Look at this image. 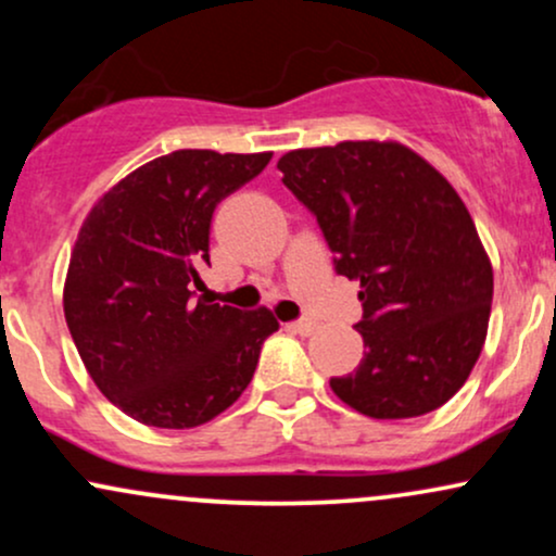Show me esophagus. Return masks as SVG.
I'll return each mask as SVG.
<instances>
[{"mask_svg": "<svg viewBox=\"0 0 556 556\" xmlns=\"http://www.w3.org/2000/svg\"><path fill=\"white\" fill-rule=\"evenodd\" d=\"M287 327H290L300 337H308V334H314V331H316V321H314V318H298V321L287 324Z\"/></svg>", "mask_w": 556, "mask_h": 556, "instance_id": "esophagus-1", "label": "esophagus"}]
</instances>
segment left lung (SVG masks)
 Masks as SVG:
<instances>
[{
    "instance_id": "1",
    "label": "left lung",
    "mask_w": 556,
    "mask_h": 556,
    "mask_svg": "<svg viewBox=\"0 0 556 556\" xmlns=\"http://www.w3.org/2000/svg\"><path fill=\"white\" fill-rule=\"evenodd\" d=\"M277 169L316 216L334 271L361 282L363 361L329 387L379 420L442 407L481 355L494 295L489 256L460 195L392 140L298 149Z\"/></svg>"
}]
</instances>
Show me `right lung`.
I'll return each instance as SVG.
<instances>
[{
  "label": "right lung",
  "mask_w": 556,
  "mask_h": 556,
  "mask_svg": "<svg viewBox=\"0 0 556 556\" xmlns=\"http://www.w3.org/2000/svg\"><path fill=\"white\" fill-rule=\"evenodd\" d=\"M271 154L172 151L104 193L70 256L65 318L112 405L156 429H193L251 384L271 311L198 298L214 208Z\"/></svg>",
  "instance_id": "1"
}]
</instances>
